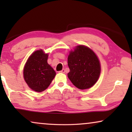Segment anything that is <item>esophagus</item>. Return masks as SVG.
Wrapping results in <instances>:
<instances>
[{
    "label": "esophagus",
    "instance_id": "34e87169",
    "mask_svg": "<svg viewBox=\"0 0 132 132\" xmlns=\"http://www.w3.org/2000/svg\"><path fill=\"white\" fill-rule=\"evenodd\" d=\"M60 73H65V69H62L61 71H60Z\"/></svg>",
    "mask_w": 132,
    "mask_h": 132
}]
</instances>
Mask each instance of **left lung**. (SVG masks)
<instances>
[{"mask_svg": "<svg viewBox=\"0 0 132 132\" xmlns=\"http://www.w3.org/2000/svg\"><path fill=\"white\" fill-rule=\"evenodd\" d=\"M68 65L70 70L68 79L79 89L93 87L100 77V60L91 48L84 45H78L70 50Z\"/></svg>", "mask_w": 132, "mask_h": 132, "instance_id": "left-lung-1", "label": "left lung"}]
</instances>
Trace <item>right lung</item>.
Wrapping results in <instances>:
<instances>
[{
  "label": "right lung",
  "mask_w": 132,
  "mask_h": 132,
  "mask_svg": "<svg viewBox=\"0 0 132 132\" xmlns=\"http://www.w3.org/2000/svg\"><path fill=\"white\" fill-rule=\"evenodd\" d=\"M48 54L39 49L28 57L23 68V77L32 91L42 92L46 90L55 78L56 72L48 64Z\"/></svg>",
  "instance_id": "add662e5"
}]
</instances>
